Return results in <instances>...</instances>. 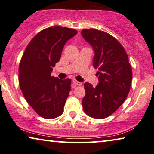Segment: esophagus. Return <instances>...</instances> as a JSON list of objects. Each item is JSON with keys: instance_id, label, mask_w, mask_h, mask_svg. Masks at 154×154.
I'll return each mask as SVG.
<instances>
[{"instance_id": "34e87169", "label": "esophagus", "mask_w": 154, "mask_h": 154, "mask_svg": "<svg viewBox=\"0 0 154 154\" xmlns=\"http://www.w3.org/2000/svg\"><path fill=\"white\" fill-rule=\"evenodd\" d=\"M73 83H74V84L75 85H79V86H81L82 85V83L79 81H77L76 80H73Z\"/></svg>"}]
</instances>
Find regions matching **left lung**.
Wrapping results in <instances>:
<instances>
[{"label":"left lung","instance_id":"left-lung-1","mask_svg":"<svg viewBox=\"0 0 154 154\" xmlns=\"http://www.w3.org/2000/svg\"><path fill=\"white\" fill-rule=\"evenodd\" d=\"M81 35L94 51L93 65L98 69L99 80L95 87L85 83L83 110L91 117L104 119L115 112L127 98L132 67L125 49L112 35L96 29H84Z\"/></svg>","mask_w":154,"mask_h":154}]
</instances>
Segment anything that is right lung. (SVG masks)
<instances>
[{
    "instance_id": "1",
    "label": "right lung",
    "mask_w": 154,
    "mask_h": 154,
    "mask_svg": "<svg viewBox=\"0 0 154 154\" xmlns=\"http://www.w3.org/2000/svg\"><path fill=\"white\" fill-rule=\"evenodd\" d=\"M77 32L61 26L42 30L29 42L20 60V89L29 104L45 119H54L63 112L71 80L59 79L51 73L65 44Z\"/></svg>"
}]
</instances>
